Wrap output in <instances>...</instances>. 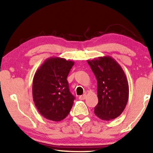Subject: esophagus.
Returning a JSON list of instances; mask_svg holds the SVG:
<instances>
[{
  "instance_id": "34e87169",
  "label": "esophagus",
  "mask_w": 153,
  "mask_h": 153,
  "mask_svg": "<svg viewBox=\"0 0 153 153\" xmlns=\"http://www.w3.org/2000/svg\"><path fill=\"white\" fill-rule=\"evenodd\" d=\"M85 97H86V95H85V94H83V95L79 96V100H84Z\"/></svg>"
}]
</instances>
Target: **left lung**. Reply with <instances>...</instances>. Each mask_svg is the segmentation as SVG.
Returning <instances> with one entry per match:
<instances>
[{
	"label": "left lung",
	"instance_id": "left-lung-1",
	"mask_svg": "<svg viewBox=\"0 0 153 153\" xmlns=\"http://www.w3.org/2000/svg\"><path fill=\"white\" fill-rule=\"evenodd\" d=\"M97 81L98 103L95 114L103 120L122 114L129 97V85L124 71L110 56L87 60Z\"/></svg>",
	"mask_w": 153,
	"mask_h": 153
}]
</instances>
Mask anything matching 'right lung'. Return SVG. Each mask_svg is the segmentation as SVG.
<instances>
[{
	"label": "right lung",
	"instance_id": "obj_1",
	"mask_svg": "<svg viewBox=\"0 0 153 153\" xmlns=\"http://www.w3.org/2000/svg\"><path fill=\"white\" fill-rule=\"evenodd\" d=\"M74 62L65 58H48L36 71L33 81V97L42 116L60 121L70 113L75 97L67 80Z\"/></svg>",
	"mask_w": 153,
	"mask_h": 153
}]
</instances>
